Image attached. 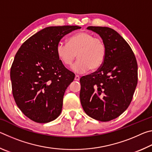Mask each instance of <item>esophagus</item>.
<instances>
[{
	"instance_id": "34e87169",
	"label": "esophagus",
	"mask_w": 152,
	"mask_h": 152,
	"mask_svg": "<svg viewBox=\"0 0 152 152\" xmlns=\"http://www.w3.org/2000/svg\"><path fill=\"white\" fill-rule=\"evenodd\" d=\"M74 80H75L76 81H79L80 80V76H78V75H76L75 78H74Z\"/></svg>"
}]
</instances>
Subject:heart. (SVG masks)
<instances>
[{"label": "heart", "mask_w": 152, "mask_h": 152, "mask_svg": "<svg viewBox=\"0 0 152 152\" xmlns=\"http://www.w3.org/2000/svg\"><path fill=\"white\" fill-rule=\"evenodd\" d=\"M56 53L64 66L70 67L76 59H78L72 66L76 73H84L88 70H96L104 63L107 55V45L101 37H96L86 31L73 35L68 43L60 42L56 47Z\"/></svg>", "instance_id": "b5f03b06"}]
</instances>
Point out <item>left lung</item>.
<instances>
[{
  "instance_id": "left-lung-1",
  "label": "left lung",
  "mask_w": 152,
  "mask_h": 152,
  "mask_svg": "<svg viewBox=\"0 0 152 152\" xmlns=\"http://www.w3.org/2000/svg\"><path fill=\"white\" fill-rule=\"evenodd\" d=\"M107 45L102 66L80 79V99L89 117L109 121L120 116L132 102L137 84V64L127 42L116 31L107 27L90 26Z\"/></svg>"
}]
</instances>
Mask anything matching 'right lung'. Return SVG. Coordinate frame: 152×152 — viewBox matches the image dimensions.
<instances>
[{
	"label": "right lung",
	"mask_w": 152,
	"mask_h": 152,
	"mask_svg": "<svg viewBox=\"0 0 152 152\" xmlns=\"http://www.w3.org/2000/svg\"><path fill=\"white\" fill-rule=\"evenodd\" d=\"M79 26L48 27L23 43L11 68L12 95L22 113L33 121L55 120L62 109L66 88L75 75L58 58L56 47Z\"/></svg>",
	"instance_id": "1"
}]
</instances>
